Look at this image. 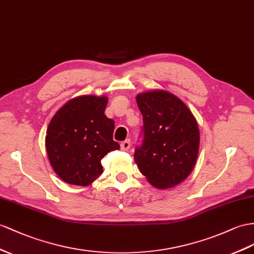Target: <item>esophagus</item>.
<instances>
[{
    "label": "esophagus",
    "instance_id": "1",
    "mask_svg": "<svg viewBox=\"0 0 254 254\" xmlns=\"http://www.w3.org/2000/svg\"><path fill=\"white\" fill-rule=\"evenodd\" d=\"M120 146H121L122 150H128L129 147H131V141H129L128 139H127L125 141H122Z\"/></svg>",
    "mask_w": 254,
    "mask_h": 254
}]
</instances>
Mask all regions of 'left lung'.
I'll return each instance as SVG.
<instances>
[{
  "mask_svg": "<svg viewBox=\"0 0 254 254\" xmlns=\"http://www.w3.org/2000/svg\"><path fill=\"white\" fill-rule=\"evenodd\" d=\"M144 120V140L135 149L134 161L148 183L171 189L189 176L199 148L197 121L186 104L166 90L136 95Z\"/></svg>",
  "mask_w": 254,
  "mask_h": 254,
  "instance_id": "obj_1",
  "label": "left lung"
}]
</instances>
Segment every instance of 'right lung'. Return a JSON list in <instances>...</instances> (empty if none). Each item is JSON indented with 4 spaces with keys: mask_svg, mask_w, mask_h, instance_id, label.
<instances>
[{
    "mask_svg": "<svg viewBox=\"0 0 254 254\" xmlns=\"http://www.w3.org/2000/svg\"><path fill=\"white\" fill-rule=\"evenodd\" d=\"M107 103L105 95L77 96L50 120L45 146L51 167L66 184L88 187L103 173L101 160L120 149L113 139L115 121L104 114Z\"/></svg>",
    "mask_w": 254,
    "mask_h": 254,
    "instance_id": "1",
    "label": "right lung"
}]
</instances>
